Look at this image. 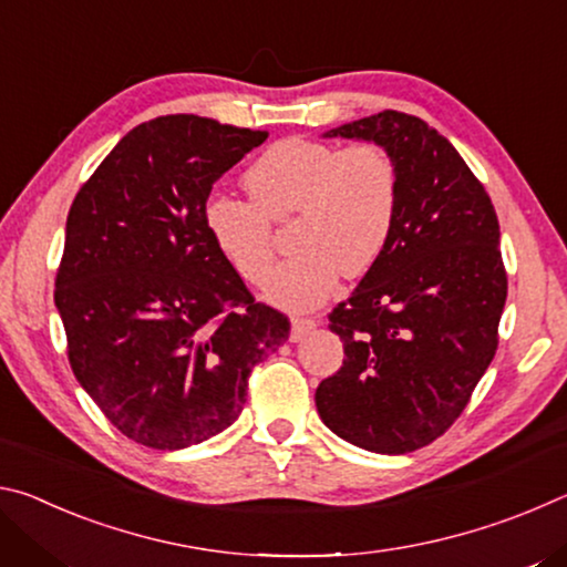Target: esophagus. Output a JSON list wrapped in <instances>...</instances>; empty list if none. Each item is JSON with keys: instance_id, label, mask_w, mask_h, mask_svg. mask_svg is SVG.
I'll list each match as a JSON object with an SVG mask.
<instances>
[{"instance_id": "34e87169", "label": "esophagus", "mask_w": 567, "mask_h": 567, "mask_svg": "<svg viewBox=\"0 0 567 567\" xmlns=\"http://www.w3.org/2000/svg\"><path fill=\"white\" fill-rule=\"evenodd\" d=\"M318 320H310V318H292V330H290V340L292 342H300L307 332L318 328Z\"/></svg>"}]
</instances>
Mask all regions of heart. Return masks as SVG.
I'll list each match as a JSON object with an SVG mask.
<instances>
[{
	"instance_id": "1",
	"label": "heart",
	"mask_w": 567,
	"mask_h": 567,
	"mask_svg": "<svg viewBox=\"0 0 567 567\" xmlns=\"http://www.w3.org/2000/svg\"><path fill=\"white\" fill-rule=\"evenodd\" d=\"M252 199L209 195L205 227L237 275L260 282L272 265V223L297 215L292 260L262 285L267 302L312 310L344 275L370 270L385 249L398 213V169L378 145L340 150L287 137L267 147L245 172Z\"/></svg>"
}]
</instances>
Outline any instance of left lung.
Here are the masks:
<instances>
[{
    "mask_svg": "<svg viewBox=\"0 0 567 567\" xmlns=\"http://www.w3.org/2000/svg\"><path fill=\"white\" fill-rule=\"evenodd\" d=\"M322 137L385 150L398 213L385 249L330 315L344 360L315 405L348 443L405 455L453 425L495 358L507 297L501 225L465 159L420 117L385 110Z\"/></svg>",
    "mask_w": 567,
    "mask_h": 567,
    "instance_id": "1",
    "label": "left lung"
}]
</instances>
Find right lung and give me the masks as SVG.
<instances>
[{
  "mask_svg": "<svg viewBox=\"0 0 567 567\" xmlns=\"http://www.w3.org/2000/svg\"><path fill=\"white\" fill-rule=\"evenodd\" d=\"M265 140L167 114L124 134L76 192L54 305L74 378L134 443L182 450L223 433L249 372L290 334L205 227L215 182Z\"/></svg>",
  "mask_w": 567,
  "mask_h": 567,
  "instance_id": "right-lung-1",
  "label": "right lung"
}]
</instances>
